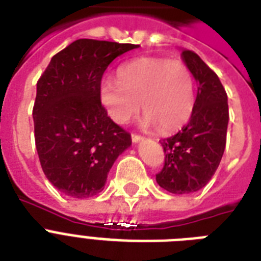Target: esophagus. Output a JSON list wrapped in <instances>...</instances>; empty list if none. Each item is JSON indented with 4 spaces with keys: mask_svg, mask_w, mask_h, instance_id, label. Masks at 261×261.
<instances>
[{
    "mask_svg": "<svg viewBox=\"0 0 261 261\" xmlns=\"http://www.w3.org/2000/svg\"><path fill=\"white\" fill-rule=\"evenodd\" d=\"M131 139H133V142H139V141H142L143 137L139 134H131Z\"/></svg>",
    "mask_w": 261,
    "mask_h": 261,
    "instance_id": "esophagus-1",
    "label": "esophagus"
}]
</instances>
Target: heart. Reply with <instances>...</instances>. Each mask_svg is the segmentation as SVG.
Returning a JSON list of instances; mask_svg holds the SVG:
<instances>
[{
	"instance_id": "obj_1",
	"label": "heart",
	"mask_w": 261,
	"mask_h": 261,
	"mask_svg": "<svg viewBox=\"0 0 261 261\" xmlns=\"http://www.w3.org/2000/svg\"><path fill=\"white\" fill-rule=\"evenodd\" d=\"M100 98L112 120L126 124L142 110L146 123L173 131L190 119L195 81L181 61L145 57L119 67L118 80H104Z\"/></svg>"
}]
</instances>
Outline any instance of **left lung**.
I'll use <instances>...</instances> for the list:
<instances>
[{
  "instance_id": "1",
  "label": "left lung",
  "mask_w": 261,
  "mask_h": 261,
  "mask_svg": "<svg viewBox=\"0 0 261 261\" xmlns=\"http://www.w3.org/2000/svg\"><path fill=\"white\" fill-rule=\"evenodd\" d=\"M181 55L198 83V94L188 123L160 141L165 163L155 180L172 194L195 192L210 181L223 155L229 122L227 94L218 75L194 51L182 50Z\"/></svg>"
}]
</instances>
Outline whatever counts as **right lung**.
<instances>
[{"mask_svg": "<svg viewBox=\"0 0 261 261\" xmlns=\"http://www.w3.org/2000/svg\"><path fill=\"white\" fill-rule=\"evenodd\" d=\"M130 43L79 39L51 58L36 84L34 124L39 161L48 181L75 199L101 192L131 135L107 115L100 85Z\"/></svg>", "mask_w": 261, "mask_h": 261, "instance_id": "obj_1", "label": "right lung"}]
</instances>
